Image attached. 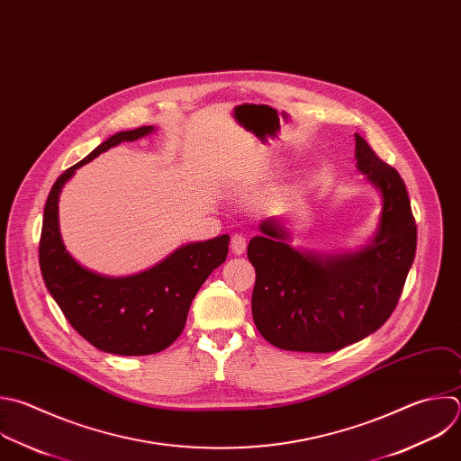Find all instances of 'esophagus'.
I'll return each instance as SVG.
<instances>
[{"label": "esophagus", "instance_id": "34e87169", "mask_svg": "<svg viewBox=\"0 0 461 461\" xmlns=\"http://www.w3.org/2000/svg\"><path fill=\"white\" fill-rule=\"evenodd\" d=\"M231 251L235 253V255H242L244 251H246V237L242 235V233H235L233 237H231Z\"/></svg>", "mask_w": 461, "mask_h": 461}]
</instances>
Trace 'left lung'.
<instances>
[{"label":"left lung","instance_id":"left-lung-1","mask_svg":"<svg viewBox=\"0 0 461 461\" xmlns=\"http://www.w3.org/2000/svg\"><path fill=\"white\" fill-rule=\"evenodd\" d=\"M357 170L382 199L369 244L355 251L319 253L294 248L284 217L260 222L248 246L257 280L251 313L275 348L331 353L355 344L394 312L416 253V224L400 174L355 133Z\"/></svg>","mask_w":461,"mask_h":461}]
</instances>
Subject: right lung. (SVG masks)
Instances as JSON below:
<instances>
[{
    "label": "right lung",
    "instance_id": "add662e5",
    "mask_svg": "<svg viewBox=\"0 0 461 461\" xmlns=\"http://www.w3.org/2000/svg\"><path fill=\"white\" fill-rule=\"evenodd\" d=\"M156 131L140 126L117 131L54 183L43 213L40 266L45 285L70 326L94 348L122 357L167 349L185 330L199 287L228 255L230 235L190 242L140 273L108 276L79 264L59 231V195L77 168L99 153Z\"/></svg>",
    "mask_w": 461,
    "mask_h": 461
}]
</instances>
